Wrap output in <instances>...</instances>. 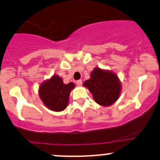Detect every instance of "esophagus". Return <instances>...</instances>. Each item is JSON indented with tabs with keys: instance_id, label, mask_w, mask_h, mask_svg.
I'll return each mask as SVG.
<instances>
[{
	"instance_id": "1",
	"label": "esophagus",
	"mask_w": 160,
	"mask_h": 160,
	"mask_svg": "<svg viewBox=\"0 0 160 160\" xmlns=\"http://www.w3.org/2000/svg\"><path fill=\"white\" fill-rule=\"evenodd\" d=\"M76 83H77V86H79V87H80V86L82 85V80H77Z\"/></svg>"
}]
</instances>
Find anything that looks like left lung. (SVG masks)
I'll return each instance as SVG.
<instances>
[{
  "label": "left lung",
  "mask_w": 160,
  "mask_h": 160,
  "mask_svg": "<svg viewBox=\"0 0 160 160\" xmlns=\"http://www.w3.org/2000/svg\"><path fill=\"white\" fill-rule=\"evenodd\" d=\"M83 85L93 96L96 103L102 106H109L118 99L121 92V83L117 75L109 71L96 68L91 73L90 79Z\"/></svg>",
  "instance_id": "8db88e82"
}]
</instances>
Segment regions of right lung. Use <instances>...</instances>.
Segmentation results:
<instances>
[{
  "label": "right lung",
  "instance_id": "1",
  "mask_svg": "<svg viewBox=\"0 0 160 160\" xmlns=\"http://www.w3.org/2000/svg\"><path fill=\"white\" fill-rule=\"evenodd\" d=\"M74 87L73 83L64 84L60 77L54 75L50 80L41 84L38 94L42 101L49 109L61 112L68 106L70 92Z\"/></svg>",
  "mask_w": 160,
  "mask_h": 160
}]
</instances>
